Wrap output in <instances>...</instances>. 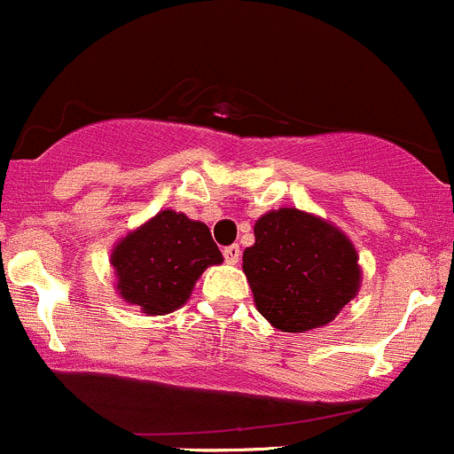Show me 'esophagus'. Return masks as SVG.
<instances>
[{
  "instance_id": "obj_1",
  "label": "esophagus",
  "mask_w": 454,
  "mask_h": 454,
  "mask_svg": "<svg viewBox=\"0 0 454 454\" xmlns=\"http://www.w3.org/2000/svg\"><path fill=\"white\" fill-rule=\"evenodd\" d=\"M223 257H226L228 263H232V266H235V263L239 262V257H241V248L237 244L226 246V248H223Z\"/></svg>"
}]
</instances>
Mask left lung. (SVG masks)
Masks as SVG:
<instances>
[{
  "mask_svg": "<svg viewBox=\"0 0 454 454\" xmlns=\"http://www.w3.org/2000/svg\"><path fill=\"white\" fill-rule=\"evenodd\" d=\"M241 268L257 310L281 333L330 324L362 288L348 235L299 208L268 210L254 222V244L244 250Z\"/></svg>",
  "mask_w": 454,
  "mask_h": 454,
  "instance_id": "obj_1",
  "label": "left lung"
}]
</instances>
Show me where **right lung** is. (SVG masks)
I'll list each match as a JSON object with an SVG mask.
<instances>
[{
    "label": "right lung",
    "mask_w": 454,
    "mask_h": 454,
    "mask_svg": "<svg viewBox=\"0 0 454 454\" xmlns=\"http://www.w3.org/2000/svg\"><path fill=\"white\" fill-rule=\"evenodd\" d=\"M222 262L208 226L170 208L121 237L110 253L117 294L148 317L182 308L201 272Z\"/></svg>",
    "instance_id": "add662e5"
}]
</instances>
